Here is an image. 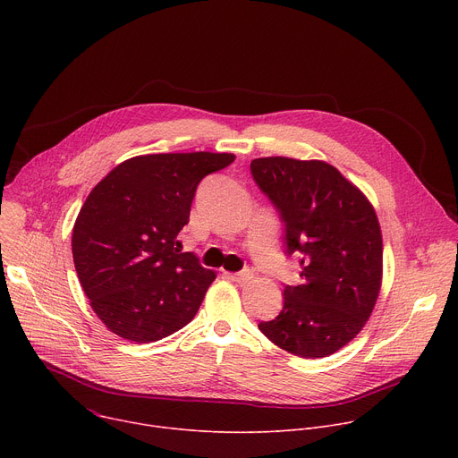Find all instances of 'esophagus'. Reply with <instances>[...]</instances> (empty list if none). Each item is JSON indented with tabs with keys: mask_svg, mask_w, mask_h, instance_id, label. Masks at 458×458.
<instances>
[{
	"mask_svg": "<svg viewBox=\"0 0 458 458\" xmlns=\"http://www.w3.org/2000/svg\"><path fill=\"white\" fill-rule=\"evenodd\" d=\"M230 277H232L235 283H239V284H248V283L253 279V274H251V270H242V272L232 274Z\"/></svg>",
	"mask_w": 458,
	"mask_h": 458,
	"instance_id": "1",
	"label": "esophagus"
}]
</instances>
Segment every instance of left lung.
Instances as JSON below:
<instances>
[{"instance_id":"left-lung-1","label":"left lung","mask_w":458,"mask_h":458,"mask_svg":"<svg viewBox=\"0 0 458 458\" xmlns=\"http://www.w3.org/2000/svg\"><path fill=\"white\" fill-rule=\"evenodd\" d=\"M251 175L281 214L286 251L301 255L297 286L284 306L259 322L281 350L328 357L353 341L368 322L382 284V233L366 195L326 161L253 159Z\"/></svg>"}]
</instances>
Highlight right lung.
Returning <instances> with one entry per match:
<instances>
[{"mask_svg":"<svg viewBox=\"0 0 458 458\" xmlns=\"http://www.w3.org/2000/svg\"><path fill=\"white\" fill-rule=\"evenodd\" d=\"M233 154H148L119 163L89 193L72 230L74 267L106 328L140 344L161 341L198 313L216 272L181 253L201 179Z\"/></svg>","mask_w":458,"mask_h":458,"instance_id":"add662e5","label":"right lung"}]
</instances>
